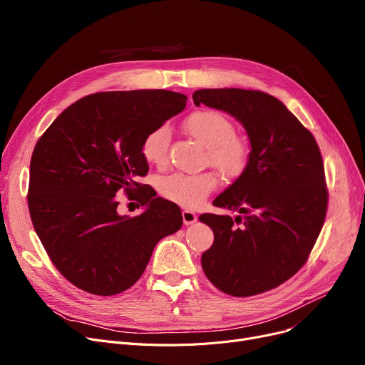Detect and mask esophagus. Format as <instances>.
<instances>
[{
	"label": "esophagus",
	"instance_id": "1",
	"mask_svg": "<svg viewBox=\"0 0 365 365\" xmlns=\"http://www.w3.org/2000/svg\"><path fill=\"white\" fill-rule=\"evenodd\" d=\"M182 217H183V223L185 225H192L198 219V216L194 212H189V210H183Z\"/></svg>",
	"mask_w": 365,
	"mask_h": 365
}]
</instances>
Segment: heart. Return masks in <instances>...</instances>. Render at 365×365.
<instances>
[{
	"mask_svg": "<svg viewBox=\"0 0 365 365\" xmlns=\"http://www.w3.org/2000/svg\"><path fill=\"white\" fill-rule=\"evenodd\" d=\"M183 128L190 138L205 148L204 161L226 179H235L250 161V143L235 133L234 123L215 109H200L189 113ZM171 133L167 125L150 130L142 143V153L149 164L163 165L167 161ZM164 198L186 208H195L217 187L213 173L171 175L160 180Z\"/></svg>",
	"mask_w": 365,
	"mask_h": 365,
	"instance_id": "b5f03b06",
	"label": "heart"
}]
</instances>
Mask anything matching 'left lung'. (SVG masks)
<instances>
[{
	"label": "left lung",
	"mask_w": 365,
	"mask_h": 365,
	"mask_svg": "<svg viewBox=\"0 0 365 365\" xmlns=\"http://www.w3.org/2000/svg\"><path fill=\"white\" fill-rule=\"evenodd\" d=\"M194 103L225 110L247 130L250 161L213 204L235 219L205 213L215 242L204 274L226 294L248 297L290 279L308 260L329 207L324 164L312 133L274 96L259 90L204 88Z\"/></svg>",
	"instance_id": "1"
}]
</instances>
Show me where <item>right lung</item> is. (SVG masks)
<instances>
[{"label":"right lung","instance_id":"right-lung-1","mask_svg":"<svg viewBox=\"0 0 365 365\" xmlns=\"http://www.w3.org/2000/svg\"><path fill=\"white\" fill-rule=\"evenodd\" d=\"M187 98L168 90L101 91L66 108L38 139L28 207L38 238L78 289L113 296L136 282L157 242L178 232L180 208L139 183L149 167L146 134L182 112ZM147 207L121 217L116 195Z\"/></svg>","mask_w":365,"mask_h":365}]
</instances>
